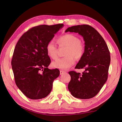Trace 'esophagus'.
Masks as SVG:
<instances>
[{
    "label": "esophagus",
    "instance_id": "1",
    "mask_svg": "<svg viewBox=\"0 0 122 122\" xmlns=\"http://www.w3.org/2000/svg\"><path fill=\"white\" fill-rule=\"evenodd\" d=\"M64 73H66V72L63 71V70H61L60 71V75L63 74Z\"/></svg>",
    "mask_w": 122,
    "mask_h": 122
}]
</instances>
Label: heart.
Masks as SVG:
<instances>
[{
  "mask_svg": "<svg viewBox=\"0 0 122 122\" xmlns=\"http://www.w3.org/2000/svg\"><path fill=\"white\" fill-rule=\"evenodd\" d=\"M56 42L60 46H67L65 56L52 63L53 68L66 70L74 65L76 58L80 60L84 53L85 48L81 43L80 39L74 35L65 34L56 39ZM46 52L49 56L52 59L58 57V48L52 40L49 41L46 45Z\"/></svg>",
  "mask_w": 122,
  "mask_h": 122,
  "instance_id": "b5f03b06",
  "label": "heart"
}]
</instances>
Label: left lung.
Segmentation results:
<instances>
[{
	"label": "left lung",
	"instance_id": "1",
	"mask_svg": "<svg viewBox=\"0 0 122 122\" xmlns=\"http://www.w3.org/2000/svg\"><path fill=\"white\" fill-rule=\"evenodd\" d=\"M78 33L85 41L83 56L76 69H83L82 73L70 71L71 80L68 89L80 99L94 97L107 81L110 64V53L104 39L94 28L87 25L69 27L66 32Z\"/></svg>",
	"mask_w": 122,
	"mask_h": 122
}]
</instances>
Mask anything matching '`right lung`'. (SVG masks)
Here are the masks:
<instances>
[{
    "label": "right lung",
    "instance_id": "1",
    "mask_svg": "<svg viewBox=\"0 0 122 122\" xmlns=\"http://www.w3.org/2000/svg\"><path fill=\"white\" fill-rule=\"evenodd\" d=\"M63 27L62 24L34 27L24 33L15 45L11 61L15 82L30 99L47 97L53 81L59 76L58 69L48 68L51 60L46 47Z\"/></svg>",
    "mask_w": 122,
    "mask_h": 122
}]
</instances>
